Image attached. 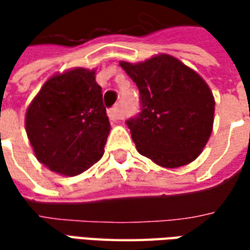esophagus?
I'll return each instance as SVG.
<instances>
[{"mask_svg":"<svg viewBox=\"0 0 250 250\" xmlns=\"http://www.w3.org/2000/svg\"><path fill=\"white\" fill-rule=\"evenodd\" d=\"M108 118L111 120H120L123 116H122V114H120V108L119 105H115V107H112L111 109H108Z\"/></svg>","mask_w":250,"mask_h":250,"instance_id":"esophagus-1","label":"esophagus"}]
</instances>
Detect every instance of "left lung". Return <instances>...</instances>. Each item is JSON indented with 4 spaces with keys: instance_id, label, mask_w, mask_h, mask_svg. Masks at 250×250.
Masks as SVG:
<instances>
[{
    "instance_id": "8db88e82",
    "label": "left lung",
    "mask_w": 250,
    "mask_h": 250,
    "mask_svg": "<svg viewBox=\"0 0 250 250\" xmlns=\"http://www.w3.org/2000/svg\"><path fill=\"white\" fill-rule=\"evenodd\" d=\"M120 66L141 93V112L125 122L139 154L167 168L193 162L213 130L215 103L209 85L165 53Z\"/></svg>"
}]
</instances>
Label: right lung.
Listing matches in <instances>:
<instances>
[{
    "label": "right lung",
    "instance_id": "right-lung-1",
    "mask_svg": "<svg viewBox=\"0 0 250 250\" xmlns=\"http://www.w3.org/2000/svg\"><path fill=\"white\" fill-rule=\"evenodd\" d=\"M36 158L73 177L102 158L111 130L95 69L73 68L46 80L25 116Z\"/></svg>",
    "mask_w": 250,
    "mask_h": 250
}]
</instances>
